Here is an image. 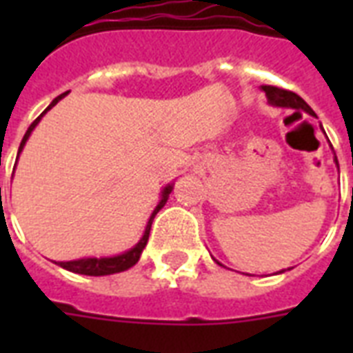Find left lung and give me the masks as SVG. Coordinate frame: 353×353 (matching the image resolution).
<instances>
[{
  "label": "left lung",
  "instance_id": "obj_1",
  "mask_svg": "<svg viewBox=\"0 0 353 353\" xmlns=\"http://www.w3.org/2000/svg\"><path fill=\"white\" fill-rule=\"evenodd\" d=\"M262 91L268 97V102L271 106H279V108H293V110H304L306 113L313 115L315 117V113L310 106H307L306 102L302 101L301 97L293 93V91L282 90V88H276V85H262ZM337 163V159H335ZM339 166V165H337ZM220 263V262H218ZM221 265V263H220ZM280 273H284V271H280Z\"/></svg>",
  "mask_w": 353,
  "mask_h": 353
}]
</instances>
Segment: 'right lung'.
I'll list each match as a JSON object with an SVG mask.
<instances>
[{
    "instance_id": "1",
    "label": "right lung",
    "mask_w": 353,
    "mask_h": 353,
    "mask_svg": "<svg viewBox=\"0 0 353 353\" xmlns=\"http://www.w3.org/2000/svg\"><path fill=\"white\" fill-rule=\"evenodd\" d=\"M69 91H65V93H62V95H58L54 101L49 104V108H47L46 112L41 113L40 117L36 119L32 124L29 126V130L25 132L23 139H21V144H19V150H18V155L21 154V150H23L25 143H27V139H29V135L32 133V130L36 128V124L40 122V119L46 115L49 110H51L54 104H58V101H62L63 97L68 95ZM172 185H166L165 188H163V192H161V201L159 205L155 207V210L152 212V216H150L148 223H146V229H144V234L143 238L139 240V243L135 247H132L130 251L122 252V254H117V256H106V258H80V260H71V262H57L60 268L68 269V271H71V273H79V274H88V276H104V274H113V273H121V271H126V269L133 268L135 263L139 262V258H141V252H143V249L146 247V243H148V236H150V229H152V221H154L155 214L159 212L163 207H165L166 199H168V196H170L172 192Z\"/></svg>"
}]
</instances>
